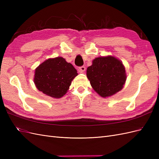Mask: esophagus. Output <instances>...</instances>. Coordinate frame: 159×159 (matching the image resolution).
Listing matches in <instances>:
<instances>
[{
  "instance_id": "34e87169",
  "label": "esophagus",
  "mask_w": 159,
  "mask_h": 159,
  "mask_svg": "<svg viewBox=\"0 0 159 159\" xmlns=\"http://www.w3.org/2000/svg\"><path fill=\"white\" fill-rule=\"evenodd\" d=\"M85 71V66H81L79 68V71L80 73H83Z\"/></svg>"
}]
</instances>
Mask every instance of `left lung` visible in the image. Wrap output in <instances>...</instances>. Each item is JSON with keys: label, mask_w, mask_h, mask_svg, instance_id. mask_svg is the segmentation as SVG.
I'll use <instances>...</instances> for the list:
<instances>
[{"label": "left lung", "mask_w": 159, "mask_h": 159, "mask_svg": "<svg viewBox=\"0 0 159 159\" xmlns=\"http://www.w3.org/2000/svg\"><path fill=\"white\" fill-rule=\"evenodd\" d=\"M87 69V77L91 87L100 96H111L123 88L127 76L121 61L107 56L97 57Z\"/></svg>", "instance_id": "1"}]
</instances>
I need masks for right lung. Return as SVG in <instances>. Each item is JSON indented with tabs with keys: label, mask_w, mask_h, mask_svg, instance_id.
<instances>
[{
	"label": "right lung",
	"mask_w": 159,
	"mask_h": 159,
	"mask_svg": "<svg viewBox=\"0 0 159 159\" xmlns=\"http://www.w3.org/2000/svg\"><path fill=\"white\" fill-rule=\"evenodd\" d=\"M76 75L78 73L73 66L63 57H57L46 60L38 67L34 81L42 93L60 98L66 94Z\"/></svg>",
	"instance_id": "right-lung-1"
}]
</instances>
